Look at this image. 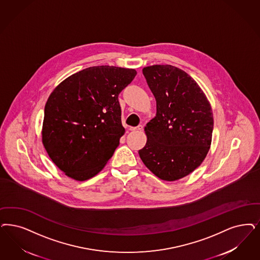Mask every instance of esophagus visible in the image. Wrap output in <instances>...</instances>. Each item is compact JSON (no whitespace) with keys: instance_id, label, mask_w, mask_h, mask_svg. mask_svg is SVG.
<instances>
[{"instance_id":"34e87169","label":"esophagus","mask_w":260,"mask_h":260,"mask_svg":"<svg viewBox=\"0 0 260 260\" xmlns=\"http://www.w3.org/2000/svg\"><path fill=\"white\" fill-rule=\"evenodd\" d=\"M143 128V125H138V126H131L129 131L132 132H135V131H141Z\"/></svg>"}]
</instances>
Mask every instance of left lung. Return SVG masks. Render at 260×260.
Masks as SVG:
<instances>
[{"instance_id": "1", "label": "left lung", "mask_w": 260, "mask_h": 260, "mask_svg": "<svg viewBox=\"0 0 260 260\" xmlns=\"http://www.w3.org/2000/svg\"><path fill=\"white\" fill-rule=\"evenodd\" d=\"M156 101V115L146 126L147 143L139 150L156 177L174 181L198 168L209 151L213 114L209 102L187 73L172 65L143 68Z\"/></svg>"}]
</instances>
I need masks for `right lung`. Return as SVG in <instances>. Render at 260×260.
<instances>
[{
	"label": "right lung",
	"mask_w": 260,
	"mask_h": 260,
	"mask_svg": "<svg viewBox=\"0 0 260 260\" xmlns=\"http://www.w3.org/2000/svg\"><path fill=\"white\" fill-rule=\"evenodd\" d=\"M135 76V69L93 66L72 75L52 92L42 142L66 176L91 179L113 155L125 134L118 96Z\"/></svg>",
	"instance_id": "right-lung-1"
}]
</instances>
